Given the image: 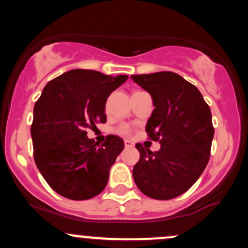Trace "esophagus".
I'll use <instances>...</instances> for the list:
<instances>
[{"label": "esophagus", "instance_id": "obj_1", "mask_svg": "<svg viewBox=\"0 0 248 248\" xmlns=\"http://www.w3.org/2000/svg\"><path fill=\"white\" fill-rule=\"evenodd\" d=\"M124 147H126V148H133L134 143L130 140H124Z\"/></svg>", "mask_w": 248, "mask_h": 248}]
</instances>
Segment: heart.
Masks as SVG:
<instances>
[{"label": "heart", "mask_w": 248, "mask_h": 248, "mask_svg": "<svg viewBox=\"0 0 248 248\" xmlns=\"http://www.w3.org/2000/svg\"><path fill=\"white\" fill-rule=\"evenodd\" d=\"M116 132L121 134V135H128V134L130 133V128L128 127L127 124H121V126L116 128Z\"/></svg>", "instance_id": "1"}]
</instances>
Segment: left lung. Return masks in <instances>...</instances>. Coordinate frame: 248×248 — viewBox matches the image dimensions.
Segmentation results:
<instances>
[{
	"label": "left lung",
	"instance_id": "left-lung-1",
	"mask_svg": "<svg viewBox=\"0 0 248 248\" xmlns=\"http://www.w3.org/2000/svg\"><path fill=\"white\" fill-rule=\"evenodd\" d=\"M132 79L152 95L155 109L146 132L161 143L155 153L136 143L140 160L133 169L134 182L150 198L178 197L196 183L209 162L215 134L211 110L198 88L177 73L163 71Z\"/></svg>",
	"mask_w": 248,
	"mask_h": 248
}]
</instances>
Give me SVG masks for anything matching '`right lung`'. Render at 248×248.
<instances>
[{"instance_id": "1", "label": "right lung", "mask_w": 248, "mask_h": 248, "mask_svg": "<svg viewBox=\"0 0 248 248\" xmlns=\"http://www.w3.org/2000/svg\"><path fill=\"white\" fill-rule=\"evenodd\" d=\"M127 79L77 69L45 85L33 107V157L47 184L62 197L90 199L107 186L124 140L108 135L98 147L86 129L106 122L107 98Z\"/></svg>"}]
</instances>
